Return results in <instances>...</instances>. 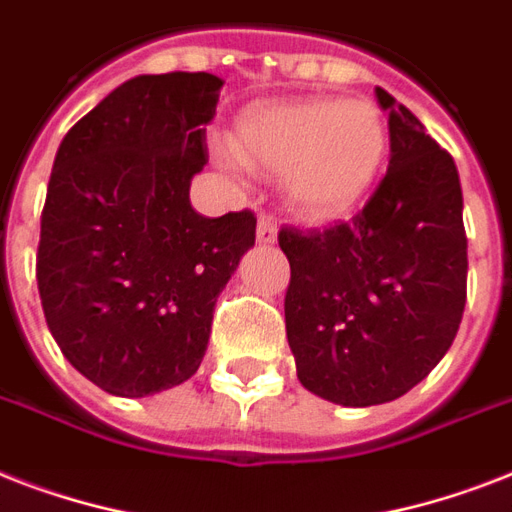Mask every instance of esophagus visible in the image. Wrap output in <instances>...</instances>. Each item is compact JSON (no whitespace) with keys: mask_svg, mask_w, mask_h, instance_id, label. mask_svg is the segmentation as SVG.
Masks as SVG:
<instances>
[{"mask_svg":"<svg viewBox=\"0 0 512 512\" xmlns=\"http://www.w3.org/2000/svg\"><path fill=\"white\" fill-rule=\"evenodd\" d=\"M276 236H279V228H276V223H273L271 217L260 215V220H257V241H260V244H273V241H276Z\"/></svg>","mask_w":512,"mask_h":512,"instance_id":"34e87169","label":"esophagus"}]
</instances>
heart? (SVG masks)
<instances>
[{"label":"heart","instance_id":"obj_1","mask_svg":"<svg viewBox=\"0 0 512 512\" xmlns=\"http://www.w3.org/2000/svg\"><path fill=\"white\" fill-rule=\"evenodd\" d=\"M228 172H284L289 204L305 217L345 215L374 185L388 151V127L372 100L289 98L244 108L236 138L215 140Z\"/></svg>","mask_w":512,"mask_h":512}]
</instances>
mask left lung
<instances>
[{
    "mask_svg": "<svg viewBox=\"0 0 512 512\" xmlns=\"http://www.w3.org/2000/svg\"><path fill=\"white\" fill-rule=\"evenodd\" d=\"M388 172L350 223L281 228L292 268L284 316L297 380L340 406L404 396L452 348L468 295V239L454 159L377 87Z\"/></svg>",
    "mask_w": 512,
    "mask_h": 512,
    "instance_id": "8db88e82",
    "label": "left lung"
}]
</instances>
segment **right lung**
<instances>
[{
  "mask_svg": "<svg viewBox=\"0 0 512 512\" xmlns=\"http://www.w3.org/2000/svg\"><path fill=\"white\" fill-rule=\"evenodd\" d=\"M220 87L204 71L135 76L55 154L36 255L44 319L111 396H154L196 374L217 295L255 247L249 209L204 217L188 199Z\"/></svg>",
  "mask_w": 512,
  "mask_h": 512,
  "instance_id": "right-lung-1",
  "label": "right lung"
}]
</instances>
